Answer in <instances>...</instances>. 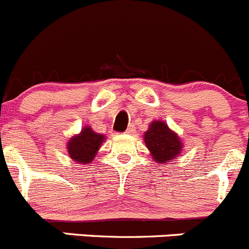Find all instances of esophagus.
<instances>
[{
  "instance_id": "esophagus-1",
  "label": "esophagus",
  "mask_w": 249,
  "mask_h": 249,
  "mask_svg": "<svg viewBox=\"0 0 249 249\" xmlns=\"http://www.w3.org/2000/svg\"><path fill=\"white\" fill-rule=\"evenodd\" d=\"M134 132V127L133 126H129L128 128H127V131H126V133H128V134H132Z\"/></svg>"
}]
</instances>
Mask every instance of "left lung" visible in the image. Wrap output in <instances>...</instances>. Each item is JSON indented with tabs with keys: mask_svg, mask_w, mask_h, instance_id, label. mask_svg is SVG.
<instances>
[{
	"mask_svg": "<svg viewBox=\"0 0 249 249\" xmlns=\"http://www.w3.org/2000/svg\"><path fill=\"white\" fill-rule=\"evenodd\" d=\"M145 145L152 153L153 159L159 164L168 163L178 158L181 150L179 137L168 128V124L160 121H154L144 133Z\"/></svg>",
	"mask_w": 249,
	"mask_h": 249,
	"instance_id": "obj_1",
	"label": "left lung"
}]
</instances>
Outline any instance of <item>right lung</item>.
Here are the masks:
<instances>
[{
    "instance_id": "add662e5",
    "label": "right lung",
    "mask_w": 249,
    "mask_h": 249,
    "mask_svg": "<svg viewBox=\"0 0 249 249\" xmlns=\"http://www.w3.org/2000/svg\"><path fill=\"white\" fill-rule=\"evenodd\" d=\"M104 140L105 137L102 134L95 133L90 127H86L79 136L70 140L68 144V152L76 163H90L96 156Z\"/></svg>"
}]
</instances>
